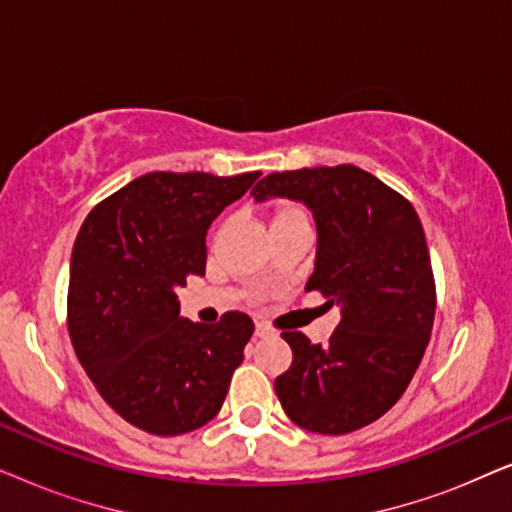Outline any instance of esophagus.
<instances>
[{
  "label": "esophagus",
  "instance_id": "34e87169",
  "mask_svg": "<svg viewBox=\"0 0 512 512\" xmlns=\"http://www.w3.org/2000/svg\"><path fill=\"white\" fill-rule=\"evenodd\" d=\"M256 338H270L272 335V328L268 324H256V331H254Z\"/></svg>",
  "mask_w": 512,
  "mask_h": 512
}]
</instances>
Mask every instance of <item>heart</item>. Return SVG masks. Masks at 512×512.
Here are the masks:
<instances>
[{
  "instance_id": "obj_1",
  "label": "heart",
  "mask_w": 512,
  "mask_h": 512,
  "mask_svg": "<svg viewBox=\"0 0 512 512\" xmlns=\"http://www.w3.org/2000/svg\"><path fill=\"white\" fill-rule=\"evenodd\" d=\"M293 223H310L305 209L296 205V202H289V200L277 202V205L272 207V212H270V233H277V230H282L286 226H293Z\"/></svg>"
}]
</instances>
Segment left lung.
Listing matches in <instances>:
<instances>
[{
  "label": "left lung",
  "mask_w": 512,
  "mask_h": 512,
  "mask_svg": "<svg viewBox=\"0 0 512 512\" xmlns=\"http://www.w3.org/2000/svg\"><path fill=\"white\" fill-rule=\"evenodd\" d=\"M256 202H305L317 223V261L305 291L340 305L326 345L284 331L293 361L275 380L300 429L342 436L380 419L419 368L436 317L429 247L415 207L356 165L272 172Z\"/></svg>",
  "instance_id": "obj_1"
}]
</instances>
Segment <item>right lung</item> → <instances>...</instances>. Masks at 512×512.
Returning <instances> with one entry per match:
<instances>
[{
	"mask_svg": "<svg viewBox=\"0 0 512 512\" xmlns=\"http://www.w3.org/2000/svg\"><path fill=\"white\" fill-rule=\"evenodd\" d=\"M261 172H149L102 200L76 235L67 328L100 396L137 429L181 436L216 417L254 321L179 314L177 289L205 275L207 230Z\"/></svg>",
	"mask_w": 512,
	"mask_h": 512,
	"instance_id": "1",
	"label": "right lung"
}]
</instances>
